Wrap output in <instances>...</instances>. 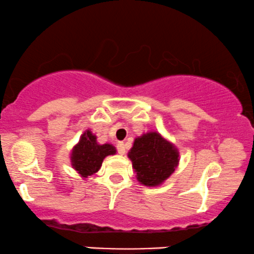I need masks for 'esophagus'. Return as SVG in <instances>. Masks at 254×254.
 <instances>
[{
  "instance_id": "1",
  "label": "esophagus",
  "mask_w": 254,
  "mask_h": 254,
  "mask_svg": "<svg viewBox=\"0 0 254 254\" xmlns=\"http://www.w3.org/2000/svg\"><path fill=\"white\" fill-rule=\"evenodd\" d=\"M117 151H118V153H120V155H124V153H125V144L122 143V142L118 143L117 144Z\"/></svg>"
}]
</instances>
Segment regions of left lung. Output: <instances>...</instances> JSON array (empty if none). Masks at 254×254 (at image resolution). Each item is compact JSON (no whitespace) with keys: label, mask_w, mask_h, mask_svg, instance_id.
<instances>
[{"label":"left lung","mask_w":254,"mask_h":254,"mask_svg":"<svg viewBox=\"0 0 254 254\" xmlns=\"http://www.w3.org/2000/svg\"><path fill=\"white\" fill-rule=\"evenodd\" d=\"M127 156L132 162L138 182L151 188L165 182L179 163L177 147L156 131L136 138Z\"/></svg>","instance_id":"1"}]
</instances>
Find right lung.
<instances>
[{
	"instance_id": "1",
	"label": "right lung",
	"mask_w": 254,
	"mask_h": 254,
	"mask_svg": "<svg viewBox=\"0 0 254 254\" xmlns=\"http://www.w3.org/2000/svg\"><path fill=\"white\" fill-rule=\"evenodd\" d=\"M116 149L111 144H98L97 138L90 130H86L79 138V142L72 147L71 165L82 177L88 178L101 169L107 156L115 155Z\"/></svg>"
}]
</instances>
